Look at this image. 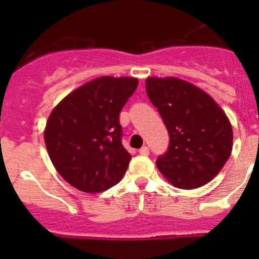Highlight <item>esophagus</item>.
I'll list each match as a JSON object with an SVG mask.
<instances>
[{"mask_svg": "<svg viewBox=\"0 0 259 259\" xmlns=\"http://www.w3.org/2000/svg\"><path fill=\"white\" fill-rule=\"evenodd\" d=\"M139 153L142 154V155H149V148L148 146H143V148H140V150H139Z\"/></svg>", "mask_w": 259, "mask_h": 259, "instance_id": "34e87169", "label": "esophagus"}]
</instances>
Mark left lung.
<instances>
[{
	"label": "left lung",
	"mask_w": 259,
	"mask_h": 259,
	"mask_svg": "<svg viewBox=\"0 0 259 259\" xmlns=\"http://www.w3.org/2000/svg\"><path fill=\"white\" fill-rule=\"evenodd\" d=\"M145 89L166 129L169 149L156 166L171 185L195 189L222 170L233 146V130L223 109L205 91L179 77L145 80Z\"/></svg>",
	"instance_id": "obj_1"
}]
</instances>
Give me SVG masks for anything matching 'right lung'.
Returning <instances> with one entry per match:
<instances>
[{
    "mask_svg": "<svg viewBox=\"0 0 259 259\" xmlns=\"http://www.w3.org/2000/svg\"><path fill=\"white\" fill-rule=\"evenodd\" d=\"M138 83L137 77H98L52 109L44 130L49 156L81 192H104L124 177L132 155L121 144L119 114Z\"/></svg>",
    "mask_w": 259,
    "mask_h": 259,
    "instance_id": "obj_1",
    "label": "right lung"
}]
</instances>
